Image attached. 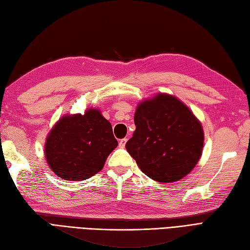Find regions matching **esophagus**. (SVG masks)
Returning a JSON list of instances; mask_svg holds the SVG:
<instances>
[{"mask_svg": "<svg viewBox=\"0 0 250 250\" xmlns=\"http://www.w3.org/2000/svg\"><path fill=\"white\" fill-rule=\"evenodd\" d=\"M126 142H127V139H126V138H124V139H121V140H120V142H119V146H120V147H124V146H125V144H126Z\"/></svg>", "mask_w": 250, "mask_h": 250, "instance_id": "34e87169", "label": "esophagus"}]
</instances>
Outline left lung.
I'll list each match as a JSON object with an SVG mask.
<instances>
[{
	"label": "left lung",
	"mask_w": 250,
	"mask_h": 250,
	"mask_svg": "<svg viewBox=\"0 0 250 250\" xmlns=\"http://www.w3.org/2000/svg\"><path fill=\"white\" fill-rule=\"evenodd\" d=\"M136 130L126 149L149 179L182 180L201 157L204 132L192 111L179 98L158 93L138 104Z\"/></svg>",
	"instance_id": "8db88e82"
}]
</instances>
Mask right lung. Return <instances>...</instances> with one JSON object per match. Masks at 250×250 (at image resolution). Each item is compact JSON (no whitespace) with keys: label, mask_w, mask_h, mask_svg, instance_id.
I'll list each match as a JSON object with an SVG mask.
<instances>
[{"label":"right lung","mask_w":250,"mask_h":250,"mask_svg":"<svg viewBox=\"0 0 250 250\" xmlns=\"http://www.w3.org/2000/svg\"><path fill=\"white\" fill-rule=\"evenodd\" d=\"M118 146L112 126L97 108L84 114H66L49 131L45 157L54 174L66 181H83L101 171Z\"/></svg>","instance_id":"obj_1"}]
</instances>
